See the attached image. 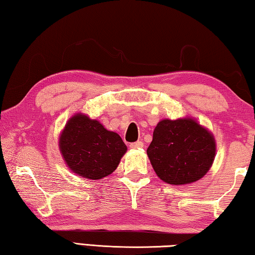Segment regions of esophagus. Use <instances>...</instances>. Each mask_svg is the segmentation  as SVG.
<instances>
[{
  "label": "esophagus",
  "instance_id": "1",
  "mask_svg": "<svg viewBox=\"0 0 255 255\" xmlns=\"http://www.w3.org/2000/svg\"><path fill=\"white\" fill-rule=\"evenodd\" d=\"M144 146V143L143 141L138 140V141H135V143H131L130 145H129V147L132 148V149H137V148H141Z\"/></svg>",
  "mask_w": 255,
  "mask_h": 255
}]
</instances>
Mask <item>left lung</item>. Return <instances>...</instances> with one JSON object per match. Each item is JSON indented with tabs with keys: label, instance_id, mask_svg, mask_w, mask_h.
I'll return each mask as SVG.
<instances>
[{
	"label": "left lung",
	"instance_id": "left-lung-1",
	"mask_svg": "<svg viewBox=\"0 0 255 255\" xmlns=\"http://www.w3.org/2000/svg\"><path fill=\"white\" fill-rule=\"evenodd\" d=\"M147 155L164 182L190 184L200 180L213 165L216 141L213 133L195 119H163L154 129Z\"/></svg>",
	"mask_w": 255,
	"mask_h": 255
}]
</instances>
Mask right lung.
<instances>
[{
	"label": "right lung",
	"mask_w": 255,
	"mask_h": 255,
	"mask_svg": "<svg viewBox=\"0 0 255 255\" xmlns=\"http://www.w3.org/2000/svg\"><path fill=\"white\" fill-rule=\"evenodd\" d=\"M59 150L74 173L100 180L117 169L127 146L117 132L107 130L98 120L76 114L60 133Z\"/></svg>",
	"instance_id": "add662e5"
}]
</instances>
